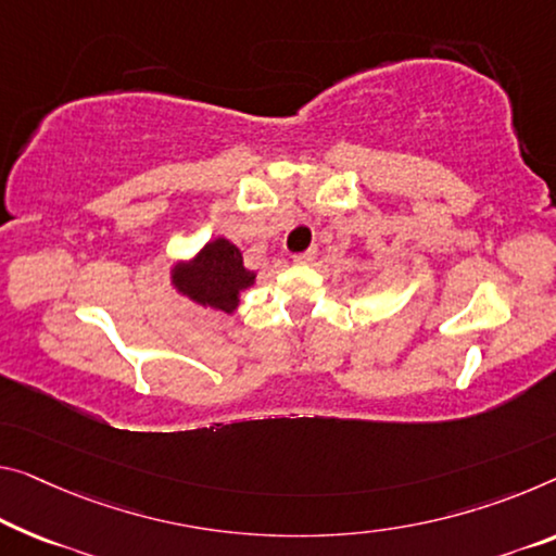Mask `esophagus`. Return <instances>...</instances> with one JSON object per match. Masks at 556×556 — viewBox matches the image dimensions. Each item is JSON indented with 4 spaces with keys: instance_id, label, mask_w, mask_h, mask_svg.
Masks as SVG:
<instances>
[{
    "instance_id": "esophagus-1",
    "label": "esophagus",
    "mask_w": 556,
    "mask_h": 556,
    "mask_svg": "<svg viewBox=\"0 0 556 556\" xmlns=\"http://www.w3.org/2000/svg\"><path fill=\"white\" fill-rule=\"evenodd\" d=\"M315 255H318V251L307 249V251H303V253H295L293 261H295V263H311V261L315 258Z\"/></svg>"
}]
</instances>
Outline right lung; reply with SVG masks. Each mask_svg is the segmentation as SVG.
Returning a JSON list of instances; mask_svg holds the SVG:
<instances>
[{"label": "right lung", "instance_id": "right-lung-1", "mask_svg": "<svg viewBox=\"0 0 556 556\" xmlns=\"http://www.w3.org/2000/svg\"><path fill=\"white\" fill-rule=\"evenodd\" d=\"M255 273L243 268V255L226 238L211 241L189 266L174 268V283L193 301L233 313L238 293L253 283Z\"/></svg>", "mask_w": 556, "mask_h": 556}]
</instances>
